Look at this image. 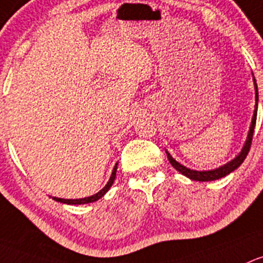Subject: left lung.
Segmentation results:
<instances>
[{"mask_svg":"<svg viewBox=\"0 0 263 263\" xmlns=\"http://www.w3.org/2000/svg\"><path fill=\"white\" fill-rule=\"evenodd\" d=\"M253 82H254V91H256V105H254V112H253L252 123H251V126H250V132H248L247 139H246V143H245V145H243L240 153L238 154L234 159H232L231 162L226 163L224 166L219 167V168L210 170V171H195V170H190V168H187V167L182 166L181 163H178L176 159H173V157L171 156V154L166 151L167 158H168V161L171 162L172 166L175 167L178 172H181L183 176H186V177L190 178V180L201 181L202 182V181H214V180H219V178H221V177H226L227 175H229V173L234 171V170H237L238 167L243 163V161H245L246 157H247L248 152H250L251 144H252L254 125H256V119H257V106H258V88H257V83H256V80H254V77H253Z\"/></svg>","mask_w":263,"mask_h":263,"instance_id":"8db88e82","label":"left lung"}]
</instances>
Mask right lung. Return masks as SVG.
Returning <instances> with one entry per match:
<instances>
[{
	"label": "right lung",
	"mask_w": 263,
	"mask_h": 263,
	"mask_svg": "<svg viewBox=\"0 0 263 263\" xmlns=\"http://www.w3.org/2000/svg\"><path fill=\"white\" fill-rule=\"evenodd\" d=\"M116 170H118V163H116L115 167H114L111 176H110L109 182L105 185V187L102 189V190H100L97 194L92 195V196L83 197V199H61V197H53V200H55V201H58V202H63V204H68V205H81V204H88V202L97 201V200L101 199V197L104 196L107 191H109V189L111 187V185L114 183V180H115V177H116Z\"/></svg>",
	"instance_id": "add662e5"
}]
</instances>
